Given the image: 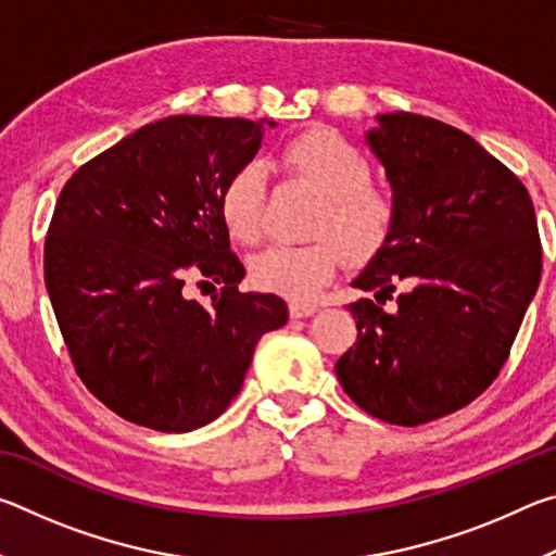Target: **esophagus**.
<instances>
[{
	"label": "esophagus",
	"instance_id": "1",
	"mask_svg": "<svg viewBox=\"0 0 556 556\" xmlns=\"http://www.w3.org/2000/svg\"><path fill=\"white\" fill-rule=\"evenodd\" d=\"M318 312L316 304H308V301H291L289 304V316L291 318H306Z\"/></svg>",
	"mask_w": 556,
	"mask_h": 556
}]
</instances>
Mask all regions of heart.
<instances>
[{"instance_id":"heart-1","label":"heart","mask_w":556,"mask_h":556,"mask_svg":"<svg viewBox=\"0 0 556 556\" xmlns=\"http://www.w3.org/2000/svg\"><path fill=\"white\" fill-rule=\"evenodd\" d=\"M281 164L294 181L318 193L312 244H275L250 262L252 285L291 301H308L331 285L351 260H370L388 244L397 208L375 186L372 164L361 149L328 127H312L281 147ZM267 172L248 162L225 178L218 195L220 220L235 242L255 244L265 230Z\"/></svg>"}]
</instances>
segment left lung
<instances>
[{"instance_id": "8db88e82", "label": "left lung", "mask_w": 556, "mask_h": 556, "mask_svg": "<svg viewBox=\"0 0 556 556\" xmlns=\"http://www.w3.org/2000/svg\"><path fill=\"white\" fill-rule=\"evenodd\" d=\"M378 122L365 142L397 218L353 281L375 299L348 306L357 338L336 375L361 409L417 427L491 388L540 287L542 242L527 188L473 137L414 112Z\"/></svg>"}]
</instances>
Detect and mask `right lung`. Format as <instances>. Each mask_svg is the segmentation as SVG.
Masks as SVG:
<instances>
[{
    "instance_id": "1",
    "label": "right lung",
    "mask_w": 556,
    "mask_h": 556,
    "mask_svg": "<svg viewBox=\"0 0 556 556\" xmlns=\"http://www.w3.org/2000/svg\"><path fill=\"white\" fill-rule=\"evenodd\" d=\"M262 129L159 119L83 164L59 195L43 248L55 321L83 384L131 425L184 434L218 419L260 338L287 324L279 296L238 289L244 267L218 213ZM188 276L222 285L211 307L182 296Z\"/></svg>"
}]
</instances>
